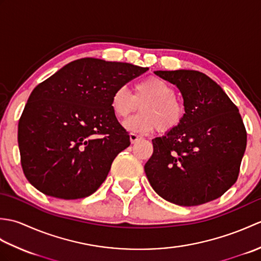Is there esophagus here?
Wrapping results in <instances>:
<instances>
[{
	"mask_svg": "<svg viewBox=\"0 0 261 261\" xmlns=\"http://www.w3.org/2000/svg\"><path fill=\"white\" fill-rule=\"evenodd\" d=\"M140 139H142L140 136H138L136 134H130V141H131V143H136L137 141H139Z\"/></svg>",
	"mask_w": 261,
	"mask_h": 261,
	"instance_id": "34e87169",
	"label": "esophagus"
}]
</instances>
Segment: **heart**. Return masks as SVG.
I'll list each match as a JSON object with an SVG mask.
<instances>
[{
    "instance_id": "b5f03b06",
    "label": "heart",
    "mask_w": 261,
    "mask_h": 261,
    "mask_svg": "<svg viewBox=\"0 0 261 261\" xmlns=\"http://www.w3.org/2000/svg\"><path fill=\"white\" fill-rule=\"evenodd\" d=\"M140 112L127 119L124 126L135 132L156 129L166 134L176 129L185 118V105L176 97L175 88L167 81L149 76L134 86V94L124 86L115 88L111 96V109L118 119H125L138 109Z\"/></svg>"
}]
</instances>
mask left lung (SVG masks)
Wrapping results in <instances>:
<instances>
[{
  "instance_id": "1",
  "label": "left lung",
  "mask_w": 261,
  "mask_h": 261,
  "mask_svg": "<svg viewBox=\"0 0 261 261\" xmlns=\"http://www.w3.org/2000/svg\"><path fill=\"white\" fill-rule=\"evenodd\" d=\"M184 98L185 118L176 129L152 140L145 165L159 196L181 206L219 198L234 184L247 146L239 110L214 81L197 70H156Z\"/></svg>"
}]
</instances>
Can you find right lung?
<instances>
[{"label":"right lung","mask_w":261,"mask_h":261,"mask_svg":"<svg viewBox=\"0 0 261 261\" xmlns=\"http://www.w3.org/2000/svg\"><path fill=\"white\" fill-rule=\"evenodd\" d=\"M147 67L82 58L35 87L18 125L21 166L46 195L90 196L107 178L130 137L111 109L115 88Z\"/></svg>","instance_id":"1"}]
</instances>
